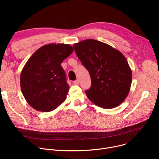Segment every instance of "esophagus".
I'll use <instances>...</instances> for the list:
<instances>
[{"instance_id": "1", "label": "esophagus", "mask_w": 159, "mask_h": 159, "mask_svg": "<svg viewBox=\"0 0 159 159\" xmlns=\"http://www.w3.org/2000/svg\"><path fill=\"white\" fill-rule=\"evenodd\" d=\"M73 84H74L75 85H79V80L78 79L74 80V81H73Z\"/></svg>"}]
</instances>
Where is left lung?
Returning <instances> with one entry per match:
<instances>
[{
	"label": "left lung",
	"instance_id": "left-lung-1",
	"mask_svg": "<svg viewBox=\"0 0 159 159\" xmlns=\"http://www.w3.org/2000/svg\"><path fill=\"white\" fill-rule=\"evenodd\" d=\"M73 48L90 75L91 85L85 91L88 98L104 109L120 104L129 93L132 81L125 57L111 46L94 39L75 44Z\"/></svg>",
	"mask_w": 159,
	"mask_h": 159
}]
</instances>
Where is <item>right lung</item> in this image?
I'll use <instances>...</instances> for the list:
<instances>
[{
  "label": "right lung",
  "instance_id": "1",
  "mask_svg": "<svg viewBox=\"0 0 159 159\" xmlns=\"http://www.w3.org/2000/svg\"><path fill=\"white\" fill-rule=\"evenodd\" d=\"M73 52L69 44L42 46L29 58L20 74V87L28 103L34 109L54 110L66 98L69 85L62 62Z\"/></svg>",
  "mask_w": 159,
  "mask_h": 159
}]
</instances>
